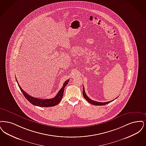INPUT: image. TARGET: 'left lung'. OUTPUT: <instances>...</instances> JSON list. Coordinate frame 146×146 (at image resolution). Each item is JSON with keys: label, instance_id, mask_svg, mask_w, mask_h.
Masks as SVG:
<instances>
[{"label": "left lung", "instance_id": "left-lung-1", "mask_svg": "<svg viewBox=\"0 0 146 146\" xmlns=\"http://www.w3.org/2000/svg\"><path fill=\"white\" fill-rule=\"evenodd\" d=\"M83 95L84 98V99L88 102L90 104H93L94 105H96V106H102V105H106L108 103L111 102H113V100H112V101H110V102H95L94 100H92V99H89V97L86 95V93H85V91H84V87H83Z\"/></svg>", "mask_w": 146, "mask_h": 146}]
</instances>
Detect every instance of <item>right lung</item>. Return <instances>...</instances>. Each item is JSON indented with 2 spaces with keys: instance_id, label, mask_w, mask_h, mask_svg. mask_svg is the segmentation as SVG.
Masks as SVG:
<instances>
[{
  "instance_id": "1",
  "label": "right lung",
  "mask_w": 146,
  "mask_h": 146,
  "mask_svg": "<svg viewBox=\"0 0 146 146\" xmlns=\"http://www.w3.org/2000/svg\"><path fill=\"white\" fill-rule=\"evenodd\" d=\"M69 80H68L64 82L62 88L59 90V91L58 92V93H57V95L54 98L52 99H41L34 98L31 95H28L27 93H26L22 89V88L21 87L20 85L18 83L17 80H16V82L19 85V89H21V91L22 92L23 94L25 96V98L27 99L28 102H30L32 104L35 106H39V107H46V108L54 106L60 102L63 96L64 88L69 82Z\"/></svg>"
}]
</instances>
